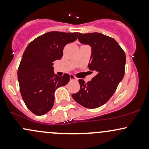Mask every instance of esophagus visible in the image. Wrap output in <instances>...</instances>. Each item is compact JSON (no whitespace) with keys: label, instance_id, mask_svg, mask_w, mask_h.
<instances>
[{"label":"esophagus","instance_id":"34e87169","mask_svg":"<svg viewBox=\"0 0 149 149\" xmlns=\"http://www.w3.org/2000/svg\"><path fill=\"white\" fill-rule=\"evenodd\" d=\"M70 80H77V78L73 75H70Z\"/></svg>","mask_w":149,"mask_h":149}]
</instances>
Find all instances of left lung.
<instances>
[{"instance_id":"left-lung-1","label":"left lung","mask_w":149,"mask_h":149,"mask_svg":"<svg viewBox=\"0 0 149 149\" xmlns=\"http://www.w3.org/2000/svg\"><path fill=\"white\" fill-rule=\"evenodd\" d=\"M78 40L91 47L88 67L96 75L88 83L78 80L80 90L72 97L83 107L96 109L110 100L123 78L125 54L113 38L102 33H79Z\"/></svg>"}]
</instances>
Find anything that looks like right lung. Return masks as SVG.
Here are the masks:
<instances>
[{
  "mask_svg": "<svg viewBox=\"0 0 149 149\" xmlns=\"http://www.w3.org/2000/svg\"><path fill=\"white\" fill-rule=\"evenodd\" d=\"M78 33L47 32L29 44L22 55L17 77L20 92L27 108L42 116L51 110L54 92L69 83V75L54 74L53 62L61 59L66 44L74 42Z\"/></svg>",
  "mask_w": 149,
  "mask_h": 149,
  "instance_id": "1",
  "label": "right lung"
}]
</instances>
